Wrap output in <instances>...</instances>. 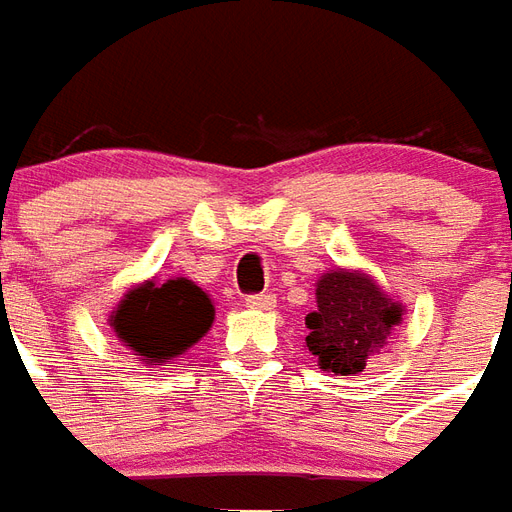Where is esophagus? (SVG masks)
Here are the masks:
<instances>
[{"mask_svg": "<svg viewBox=\"0 0 512 512\" xmlns=\"http://www.w3.org/2000/svg\"><path fill=\"white\" fill-rule=\"evenodd\" d=\"M274 304H277V296H271V293H255V296H246V307H249V310L268 312V310H274Z\"/></svg>", "mask_w": 512, "mask_h": 512, "instance_id": "esophagus-1", "label": "esophagus"}]
</instances>
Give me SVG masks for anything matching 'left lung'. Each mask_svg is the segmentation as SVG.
I'll use <instances>...</instances> for the list:
<instances>
[{
    "label": "left lung",
    "mask_w": 512,
    "mask_h": 512,
    "mask_svg": "<svg viewBox=\"0 0 512 512\" xmlns=\"http://www.w3.org/2000/svg\"><path fill=\"white\" fill-rule=\"evenodd\" d=\"M318 310L307 315V348L318 356L321 370L334 376L362 373L367 359L378 354L392 334L403 307L362 271L337 268L315 285Z\"/></svg>",
    "instance_id": "8db88e82"
}]
</instances>
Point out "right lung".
Segmentation results:
<instances>
[{
	"label": "right lung",
	"instance_id": "right-lung-1",
	"mask_svg": "<svg viewBox=\"0 0 512 512\" xmlns=\"http://www.w3.org/2000/svg\"><path fill=\"white\" fill-rule=\"evenodd\" d=\"M213 304L191 279H147L123 296L112 312V329L145 362H167L211 329Z\"/></svg>",
	"mask_w": 512,
	"mask_h": 512
}]
</instances>
